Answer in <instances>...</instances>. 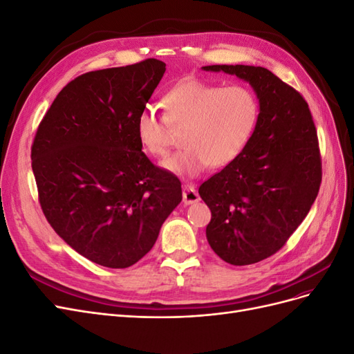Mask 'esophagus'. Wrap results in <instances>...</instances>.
<instances>
[{
  "mask_svg": "<svg viewBox=\"0 0 354 354\" xmlns=\"http://www.w3.org/2000/svg\"><path fill=\"white\" fill-rule=\"evenodd\" d=\"M199 199H201V196L194 186L186 185L183 187V203L185 205H192V203L198 202Z\"/></svg>",
  "mask_w": 354,
  "mask_h": 354,
  "instance_id": "34e87169",
  "label": "esophagus"
}]
</instances>
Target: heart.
Masks as SVG:
<instances>
[{"mask_svg":"<svg viewBox=\"0 0 354 354\" xmlns=\"http://www.w3.org/2000/svg\"><path fill=\"white\" fill-rule=\"evenodd\" d=\"M164 116L145 108L137 116V138L156 158L168 155V127L183 128L185 149L164 162L177 176L195 177L208 167L223 168L236 159L248 145L259 121V102L243 85L208 84L183 80L162 99Z\"/></svg>","mask_w":354,"mask_h":354,"instance_id":"b5f03b06","label":"heart"}]
</instances>
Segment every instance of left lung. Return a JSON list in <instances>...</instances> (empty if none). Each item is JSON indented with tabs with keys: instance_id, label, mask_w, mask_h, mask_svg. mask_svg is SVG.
Listing matches in <instances>:
<instances>
[{
	"instance_id": "8db88e82",
	"label": "left lung",
	"mask_w": 354,
	"mask_h": 354,
	"mask_svg": "<svg viewBox=\"0 0 354 354\" xmlns=\"http://www.w3.org/2000/svg\"><path fill=\"white\" fill-rule=\"evenodd\" d=\"M250 82L260 102L255 130L242 153L199 187L211 209L208 243L233 266L259 263L279 251L319 194L322 160L304 97L269 69L212 65Z\"/></svg>"
}]
</instances>
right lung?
Returning a JSON list of instances; mask_svg holds the SVG:
<instances>
[{"mask_svg":"<svg viewBox=\"0 0 354 354\" xmlns=\"http://www.w3.org/2000/svg\"><path fill=\"white\" fill-rule=\"evenodd\" d=\"M165 73V63L80 75L42 118L30 149L38 199L50 226L90 261L125 269L152 250L181 202V183L151 162L137 116Z\"/></svg>","mask_w":354,"mask_h":354,"instance_id":"obj_1","label":"right lung"}]
</instances>
